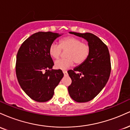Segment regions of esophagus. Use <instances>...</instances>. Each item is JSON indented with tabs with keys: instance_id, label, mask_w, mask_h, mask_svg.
I'll list each match as a JSON object with an SVG mask.
<instances>
[{
	"instance_id": "obj_1",
	"label": "esophagus",
	"mask_w": 130,
	"mask_h": 130,
	"mask_svg": "<svg viewBox=\"0 0 130 130\" xmlns=\"http://www.w3.org/2000/svg\"><path fill=\"white\" fill-rule=\"evenodd\" d=\"M63 73L64 74V76H67L68 75V73L67 71H63Z\"/></svg>"
}]
</instances>
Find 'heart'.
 I'll return each instance as SVG.
<instances>
[{
    "mask_svg": "<svg viewBox=\"0 0 130 130\" xmlns=\"http://www.w3.org/2000/svg\"><path fill=\"white\" fill-rule=\"evenodd\" d=\"M62 50H67L65 53V59H62L55 62V67L57 69L65 70L72 67L74 62L80 65L87 60L90 53V47L87 43L74 37H67L62 38L59 45L52 43L49 48V53L54 59H59Z\"/></svg>",
    "mask_w": 130,
    "mask_h": 130,
    "instance_id": "heart-1",
    "label": "heart"
}]
</instances>
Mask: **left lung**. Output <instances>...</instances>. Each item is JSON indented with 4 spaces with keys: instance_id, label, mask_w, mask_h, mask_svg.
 I'll use <instances>...</instances> for the list:
<instances>
[{
    "instance_id": "8db88e82",
    "label": "left lung",
    "mask_w": 130,
    "mask_h": 130,
    "mask_svg": "<svg viewBox=\"0 0 130 130\" xmlns=\"http://www.w3.org/2000/svg\"><path fill=\"white\" fill-rule=\"evenodd\" d=\"M70 33L84 38L90 47L87 60L73 70L68 71L72 80L68 87L71 98L78 103L87 102L102 90L109 78L111 70L109 52L107 46L91 33Z\"/></svg>"
}]
</instances>
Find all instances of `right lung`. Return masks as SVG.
<instances>
[{
	"mask_svg": "<svg viewBox=\"0 0 130 130\" xmlns=\"http://www.w3.org/2000/svg\"><path fill=\"white\" fill-rule=\"evenodd\" d=\"M57 33L39 32L25 40L16 56V74L21 87L37 102L51 99L54 89L63 77L61 70H53L54 62L49 53Z\"/></svg>",
	"mask_w": 130,
	"mask_h": 130,
	"instance_id": "obj_1",
	"label": "right lung"
}]
</instances>
